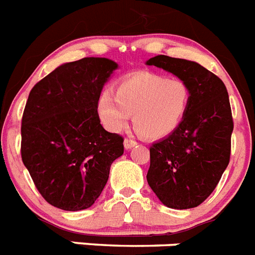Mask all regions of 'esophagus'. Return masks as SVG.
<instances>
[{"label":"esophagus","mask_w":255,"mask_h":255,"mask_svg":"<svg viewBox=\"0 0 255 255\" xmlns=\"http://www.w3.org/2000/svg\"><path fill=\"white\" fill-rule=\"evenodd\" d=\"M135 145L136 142L135 140H132V139L125 138V140H124V147H125V149H131L132 147H135Z\"/></svg>","instance_id":"obj_1"}]
</instances>
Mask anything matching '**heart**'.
I'll return each instance as SVG.
<instances>
[{
    "label": "heart",
    "mask_w": 255,
    "mask_h": 255,
    "mask_svg": "<svg viewBox=\"0 0 255 255\" xmlns=\"http://www.w3.org/2000/svg\"><path fill=\"white\" fill-rule=\"evenodd\" d=\"M190 98V88L182 80L140 73L121 82L115 94L102 93L97 102V113L108 131L125 129L132 115V125L139 135L161 139L182 123Z\"/></svg>",
    "instance_id": "obj_1"
}]
</instances>
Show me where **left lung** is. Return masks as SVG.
I'll return each mask as SVG.
<instances>
[{
  "label": "left lung",
  "mask_w": 255,
  "mask_h": 255,
  "mask_svg": "<svg viewBox=\"0 0 255 255\" xmlns=\"http://www.w3.org/2000/svg\"><path fill=\"white\" fill-rule=\"evenodd\" d=\"M188 85L190 104L178 128L149 148L147 182L164 205L191 209L208 199L230 162L234 130L225 84L199 63L157 55L147 60Z\"/></svg>",
  "instance_id": "obj_1"
}]
</instances>
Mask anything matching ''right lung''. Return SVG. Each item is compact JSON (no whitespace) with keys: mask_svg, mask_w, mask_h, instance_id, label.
<instances>
[{"mask_svg":"<svg viewBox=\"0 0 255 255\" xmlns=\"http://www.w3.org/2000/svg\"><path fill=\"white\" fill-rule=\"evenodd\" d=\"M117 63H64L30 90L21 119V160L42 197L55 208H90L106 186L124 138L101 125L97 102Z\"/></svg>","mask_w":255,"mask_h":255,"instance_id":"add662e5","label":"right lung"}]
</instances>
